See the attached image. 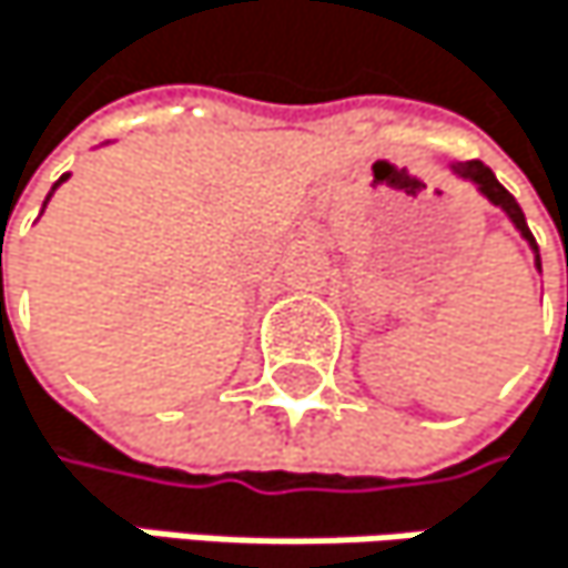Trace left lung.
Masks as SVG:
<instances>
[{
    "mask_svg": "<svg viewBox=\"0 0 568 568\" xmlns=\"http://www.w3.org/2000/svg\"><path fill=\"white\" fill-rule=\"evenodd\" d=\"M452 171L462 178V181H471L475 187H478V194L481 197H488L495 209H501L505 215H508V222L518 229V235L529 242V248H532V255H536V268L542 272V258H539V245H536V239H532V232H529V225H525V215H521V209H518V201L498 184V178L491 174V168L488 164H481V161H458V164H452Z\"/></svg>",
    "mask_w": 568,
    "mask_h": 568,
    "instance_id": "obj_1",
    "label": "left lung"
}]
</instances>
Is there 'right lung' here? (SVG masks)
Listing matches in <instances>:
<instances>
[{
    "label": "right lung",
    "mask_w": 568,
    "mask_h": 568,
    "mask_svg": "<svg viewBox=\"0 0 568 568\" xmlns=\"http://www.w3.org/2000/svg\"><path fill=\"white\" fill-rule=\"evenodd\" d=\"M67 178H70V174H63V178H60V181H57V184H53V191H57V187H60V184H63V181H67ZM53 191H50V194H47V201H50V197H53ZM47 201H43V209H47ZM2 275V272H0Z\"/></svg>",
    "instance_id": "1"
}]
</instances>
